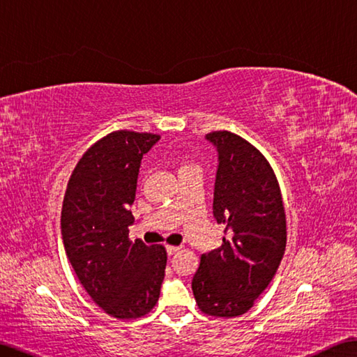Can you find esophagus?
<instances>
[{
  "instance_id": "esophagus-1",
  "label": "esophagus",
  "mask_w": 357,
  "mask_h": 357,
  "mask_svg": "<svg viewBox=\"0 0 357 357\" xmlns=\"http://www.w3.org/2000/svg\"><path fill=\"white\" fill-rule=\"evenodd\" d=\"M165 250H167V253H169L170 256L172 255H174V253H178L179 250H181V247H174V245H167L165 247Z\"/></svg>"
}]
</instances>
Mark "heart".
<instances>
[{
	"mask_svg": "<svg viewBox=\"0 0 357 357\" xmlns=\"http://www.w3.org/2000/svg\"><path fill=\"white\" fill-rule=\"evenodd\" d=\"M176 165H178V173H183L192 169H199L198 164H196L190 156H185V155H179L176 158Z\"/></svg>",
	"mask_w": 357,
	"mask_h": 357,
	"instance_id": "b5f03b06",
	"label": "heart"
}]
</instances>
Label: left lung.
Here are the masks:
<instances>
[{
    "label": "left lung",
    "instance_id": "left-lung-1",
    "mask_svg": "<svg viewBox=\"0 0 357 357\" xmlns=\"http://www.w3.org/2000/svg\"><path fill=\"white\" fill-rule=\"evenodd\" d=\"M206 138L219 155L213 216L227 236L201 256L192 290L204 314L236 317L276 275L287 244L285 210L276 174L253 144L227 130Z\"/></svg>",
    "mask_w": 357,
    "mask_h": 357
}]
</instances>
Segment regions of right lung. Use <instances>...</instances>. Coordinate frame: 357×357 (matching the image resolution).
Wrapping results in <instances>:
<instances>
[{"label":"right lung","instance_id":"add662e5","mask_svg":"<svg viewBox=\"0 0 357 357\" xmlns=\"http://www.w3.org/2000/svg\"><path fill=\"white\" fill-rule=\"evenodd\" d=\"M159 138L116 130L96 141L75 167L63 201L66 255L90 298L121 321L149 314L164 280V245L128 238L141 159Z\"/></svg>","mask_w":357,"mask_h":357}]
</instances>
